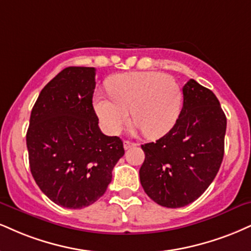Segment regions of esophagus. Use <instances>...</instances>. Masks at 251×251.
<instances>
[{
  "instance_id": "obj_1",
  "label": "esophagus",
  "mask_w": 251,
  "mask_h": 251,
  "mask_svg": "<svg viewBox=\"0 0 251 251\" xmlns=\"http://www.w3.org/2000/svg\"><path fill=\"white\" fill-rule=\"evenodd\" d=\"M134 146H137V144L135 143H131V141H128V140L124 141V149L125 150H128L129 147H134Z\"/></svg>"
}]
</instances>
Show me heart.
Segmentation results:
<instances>
[{
    "label": "heart",
    "mask_w": 251,
    "mask_h": 251,
    "mask_svg": "<svg viewBox=\"0 0 251 251\" xmlns=\"http://www.w3.org/2000/svg\"><path fill=\"white\" fill-rule=\"evenodd\" d=\"M110 97L98 95L95 110L111 134L120 133L129 120L149 138H160L176 124L182 107V91L173 77L155 71L116 75L107 83Z\"/></svg>",
    "instance_id": "1"
}]
</instances>
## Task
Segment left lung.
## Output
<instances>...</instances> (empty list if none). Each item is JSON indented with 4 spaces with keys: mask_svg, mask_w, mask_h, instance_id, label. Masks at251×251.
Listing matches in <instances>:
<instances>
[{
    "mask_svg": "<svg viewBox=\"0 0 251 251\" xmlns=\"http://www.w3.org/2000/svg\"><path fill=\"white\" fill-rule=\"evenodd\" d=\"M174 127L155 143L141 145L139 175L145 193L162 207L180 208L200 198L215 179L225 154L227 118L219 99L189 79Z\"/></svg>",
    "mask_w": 251,
    "mask_h": 251,
    "instance_id": "left-lung-1",
    "label": "left lung"
}]
</instances>
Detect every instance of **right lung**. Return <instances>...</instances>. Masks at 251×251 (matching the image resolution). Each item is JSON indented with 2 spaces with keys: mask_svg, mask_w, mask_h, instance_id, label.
<instances>
[{
  "mask_svg": "<svg viewBox=\"0 0 251 251\" xmlns=\"http://www.w3.org/2000/svg\"><path fill=\"white\" fill-rule=\"evenodd\" d=\"M96 69L69 66L39 93L30 116L26 147L32 176L59 206L80 209L98 200L125 153L119 137L98 126L92 105Z\"/></svg>",
  "mask_w": 251,
  "mask_h": 251,
  "instance_id": "right-lung-1",
  "label": "right lung"
}]
</instances>
